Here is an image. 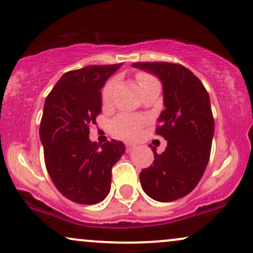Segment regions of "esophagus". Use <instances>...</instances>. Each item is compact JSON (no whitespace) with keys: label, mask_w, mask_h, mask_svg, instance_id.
<instances>
[{"label":"esophagus","mask_w":253,"mask_h":253,"mask_svg":"<svg viewBox=\"0 0 253 253\" xmlns=\"http://www.w3.org/2000/svg\"><path fill=\"white\" fill-rule=\"evenodd\" d=\"M135 149V144L134 143H130V141H127L126 143V151L127 152H130Z\"/></svg>","instance_id":"1"}]
</instances>
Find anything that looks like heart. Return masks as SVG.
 I'll return each instance as SVG.
<instances>
[{"mask_svg": "<svg viewBox=\"0 0 253 253\" xmlns=\"http://www.w3.org/2000/svg\"><path fill=\"white\" fill-rule=\"evenodd\" d=\"M136 80L139 84L144 85L149 81L153 80L152 77L146 74H138L136 75ZM115 86H117V80H110L106 83L102 90V100L103 102H109L113 97V92H114ZM144 125V120L140 118L132 117V115H120V117L115 118L112 121V130L115 134L121 136H135L140 132L141 126Z\"/></svg>", "mask_w": 253, "mask_h": 253, "instance_id": "1", "label": "heart"}]
</instances>
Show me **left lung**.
<instances>
[{"label":"left lung","instance_id":"1","mask_svg":"<svg viewBox=\"0 0 253 253\" xmlns=\"http://www.w3.org/2000/svg\"><path fill=\"white\" fill-rule=\"evenodd\" d=\"M133 68L153 74L163 84L165 109L156 133L168 141L162 155L141 170V188L151 199L170 202L188 195L200 182L211 157L214 119L210 95L187 68L172 63H134Z\"/></svg>","mask_w":253,"mask_h":253}]
</instances>
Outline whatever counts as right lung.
I'll return each instance as SVG.
<instances>
[{
  "label": "right lung",
  "instance_id": "1",
  "mask_svg": "<svg viewBox=\"0 0 253 253\" xmlns=\"http://www.w3.org/2000/svg\"><path fill=\"white\" fill-rule=\"evenodd\" d=\"M123 64L90 65L65 72L46 97L40 140L52 182L66 199L81 205L103 201L110 190L112 168L125 153L123 141L102 146L89 139L102 108L101 89Z\"/></svg>",
  "mask_w": 253,
  "mask_h": 253
}]
</instances>
